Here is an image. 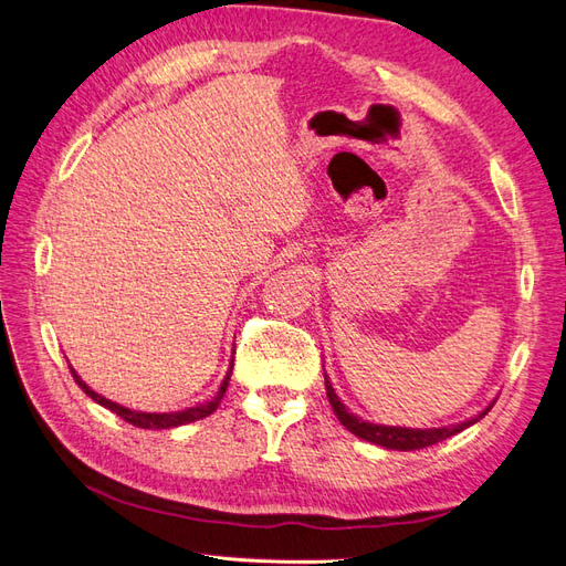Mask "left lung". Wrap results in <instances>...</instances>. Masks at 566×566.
<instances>
[{"label": "left lung", "instance_id": "obj_1", "mask_svg": "<svg viewBox=\"0 0 566 566\" xmlns=\"http://www.w3.org/2000/svg\"><path fill=\"white\" fill-rule=\"evenodd\" d=\"M325 389H327V399L332 403V409H335V416L342 421V426L358 434L360 440H368L373 444H380V447H387V449H399V452H411V449H423V447H430V444H438L447 438H452V434L461 432L463 428L473 426L475 421H481V418L492 409L490 407L478 413L475 418H469L467 423H457V426H449V428H426V430H418V428H395V426H375V423H366L360 421L358 416L346 411L344 403L339 401V397L335 395V389H332L327 375H325Z\"/></svg>", "mask_w": 566, "mask_h": 566}]
</instances>
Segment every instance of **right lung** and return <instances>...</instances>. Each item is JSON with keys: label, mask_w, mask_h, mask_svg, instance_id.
Masks as SVG:
<instances>
[{"label": "right lung", "mask_w": 566, "mask_h": 566, "mask_svg": "<svg viewBox=\"0 0 566 566\" xmlns=\"http://www.w3.org/2000/svg\"><path fill=\"white\" fill-rule=\"evenodd\" d=\"M231 366H234V358H231ZM71 375H74V380L78 382V387L83 389L85 395H88L93 401H97L99 407H105V409L117 413L119 418H124L126 423H132V426H136V428H148V430H165V428H177V426H186V423L200 421V418L210 416L217 407H220V401H222V397H224V392H227L229 378H231V368H229L227 378H224V382H222V387H220V395H217L212 401L200 403V407H191V409H186V411H171V413H143V411H132V409H126V407H119V403H114V401H109V399H105V397H99L97 392H93V389L78 378L74 368H71Z\"/></svg>", "instance_id": "1"}]
</instances>
